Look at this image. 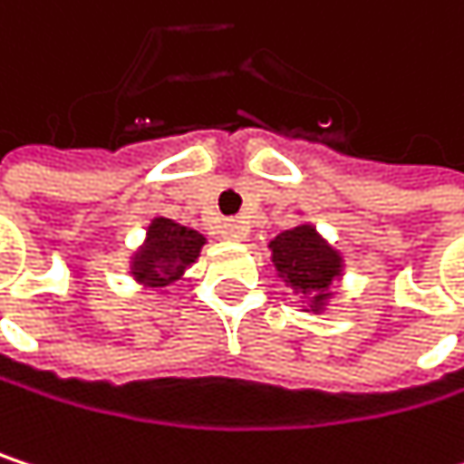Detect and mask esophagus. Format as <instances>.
I'll list each match as a JSON object with an SVG mask.
<instances>
[{
    "instance_id": "obj_1",
    "label": "esophagus",
    "mask_w": 464,
    "mask_h": 464,
    "mask_svg": "<svg viewBox=\"0 0 464 464\" xmlns=\"http://www.w3.org/2000/svg\"><path fill=\"white\" fill-rule=\"evenodd\" d=\"M223 238H228V241H241L244 236H246V226L241 223V220H228V223H223Z\"/></svg>"
}]
</instances>
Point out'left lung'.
I'll return each mask as SVG.
<instances>
[{
  "instance_id": "left-lung-1",
  "label": "left lung",
  "mask_w": 464,
  "mask_h": 464,
  "mask_svg": "<svg viewBox=\"0 0 464 464\" xmlns=\"http://www.w3.org/2000/svg\"><path fill=\"white\" fill-rule=\"evenodd\" d=\"M268 249H271L268 260L274 266V274L290 290H295L298 295L295 304H304L306 298L309 306H301V312L323 314L333 306L338 295L335 285L343 279L346 260L343 252L335 249L312 223L301 220L290 231L274 236L268 241Z\"/></svg>"
}]
</instances>
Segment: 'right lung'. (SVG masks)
I'll list each match as a JSON object with an SVG mask.
<instances>
[{
    "label": "right lung",
    "mask_w": 464,
    "mask_h": 464,
    "mask_svg": "<svg viewBox=\"0 0 464 464\" xmlns=\"http://www.w3.org/2000/svg\"><path fill=\"white\" fill-rule=\"evenodd\" d=\"M204 244V233L155 215L144 228L141 244L129 255V276L144 290L163 295L169 293L166 287L182 279L185 271L198 260Z\"/></svg>",
    "instance_id": "1"
}]
</instances>
